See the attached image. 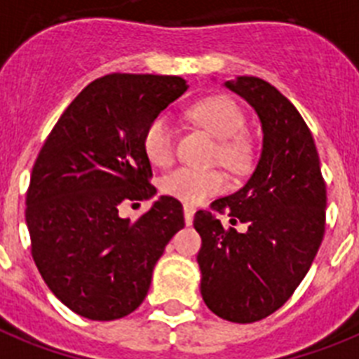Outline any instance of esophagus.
<instances>
[{"label": "esophagus", "instance_id": "34e87169", "mask_svg": "<svg viewBox=\"0 0 359 359\" xmlns=\"http://www.w3.org/2000/svg\"><path fill=\"white\" fill-rule=\"evenodd\" d=\"M194 212H196V209H194L192 205H189V203H185V205H183V215H185L187 226H192V220H194Z\"/></svg>", "mask_w": 359, "mask_h": 359}]
</instances>
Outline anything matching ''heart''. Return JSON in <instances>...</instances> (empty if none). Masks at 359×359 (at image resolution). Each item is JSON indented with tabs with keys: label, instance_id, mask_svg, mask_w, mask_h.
Here are the masks:
<instances>
[{
	"label": "heart",
	"instance_id": "heart-1",
	"mask_svg": "<svg viewBox=\"0 0 359 359\" xmlns=\"http://www.w3.org/2000/svg\"><path fill=\"white\" fill-rule=\"evenodd\" d=\"M189 117L220 139L218 158L231 168L244 167L250 156L248 141L242 135L245 117L235 100L227 95H211L189 108ZM143 150L150 163L165 167L174 158V126L167 114L156 115L143 133ZM227 177L220 170L177 167L161 177V191L187 203H200L207 196L226 191Z\"/></svg>",
	"mask_w": 359,
	"mask_h": 359
}]
</instances>
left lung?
Masks as SVG:
<instances>
[{
	"instance_id": "obj_1",
	"label": "left lung",
	"mask_w": 359,
	"mask_h": 359,
	"mask_svg": "<svg viewBox=\"0 0 359 359\" xmlns=\"http://www.w3.org/2000/svg\"><path fill=\"white\" fill-rule=\"evenodd\" d=\"M226 88L248 100L262 126V152L240 191L211 203L227 212L224 227L211 211L194 215L201 236V297L218 318L253 323L279 310L312 266L323 235L327 185L312 132L277 88L236 76Z\"/></svg>"
}]
</instances>
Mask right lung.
<instances>
[{"instance_id": "obj_1", "label": "right lung", "mask_w": 359, "mask_h": 359, "mask_svg": "<svg viewBox=\"0 0 359 359\" xmlns=\"http://www.w3.org/2000/svg\"><path fill=\"white\" fill-rule=\"evenodd\" d=\"M187 88L182 76H100L67 106L34 161L25 200L32 259L49 290L82 318L132 313L165 245L185 226L172 196L135 222L119 211L156 194L144 128Z\"/></svg>"}]
</instances>
